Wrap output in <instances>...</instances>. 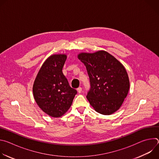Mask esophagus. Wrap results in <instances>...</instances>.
<instances>
[{"mask_svg":"<svg viewBox=\"0 0 159 159\" xmlns=\"http://www.w3.org/2000/svg\"><path fill=\"white\" fill-rule=\"evenodd\" d=\"M82 90V87H79V88L77 89V92H78L79 93H81Z\"/></svg>","mask_w":159,"mask_h":159,"instance_id":"esophagus-1","label":"esophagus"}]
</instances>
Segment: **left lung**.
Masks as SVG:
<instances>
[{
    "instance_id": "obj_1",
    "label": "left lung",
    "mask_w": 159,
    "mask_h": 159,
    "mask_svg": "<svg viewBox=\"0 0 159 159\" xmlns=\"http://www.w3.org/2000/svg\"><path fill=\"white\" fill-rule=\"evenodd\" d=\"M90 79V89L86 96L94 110L104 115L117 111L129 89V80L123 64L104 50L80 53Z\"/></svg>"
}]
</instances>
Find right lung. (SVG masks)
<instances>
[{
	"instance_id": "1",
	"label": "right lung",
	"mask_w": 159,
	"mask_h": 159,
	"mask_svg": "<svg viewBox=\"0 0 159 159\" xmlns=\"http://www.w3.org/2000/svg\"><path fill=\"white\" fill-rule=\"evenodd\" d=\"M66 54H54L43 63L35 78L33 93L39 108L53 118L64 115L72 104L77 90L70 87L62 72Z\"/></svg>"
}]
</instances>
